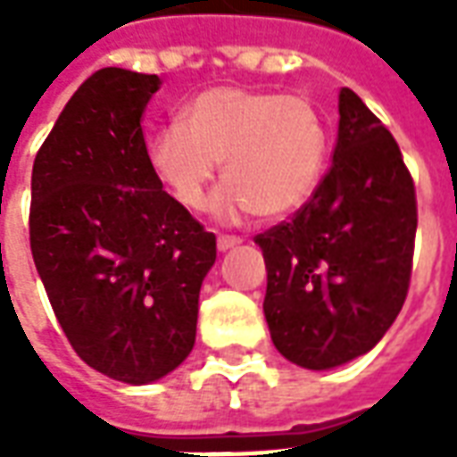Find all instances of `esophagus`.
<instances>
[{"label": "esophagus", "instance_id": "1", "mask_svg": "<svg viewBox=\"0 0 457 457\" xmlns=\"http://www.w3.org/2000/svg\"><path fill=\"white\" fill-rule=\"evenodd\" d=\"M239 242H242V239L235 237V235H220V237H218V249H220V252H228V249L237 247Z\"/></svg>", "mask_w": 457, "mask_h": 457}]
</instances>
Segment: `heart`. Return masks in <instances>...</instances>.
Here are the masks:
<instances>
[{"mask_svg": "<svg viewBox=\"0 0 457 457\" xmlns=\"http://www.w3.org/2000/svg\"><path fill=\"white\" fill-rule=\"evenodd\" d=\"M328 159V127L301 95L210 87L195 95L151 139L149 161L183 208L208 200L215 166L229 183L218 198L222 218L252 210L281 218L298 210L320 183Z\"/></svg>", "mask_w": 457, "mask_h": 457, "instance_id": "b5f03b06", "label": "heart"}]
</instances>
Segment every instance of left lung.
<instances>
[{
  "instance_id": "1",
  "label": "left lung",
  "mask_w": 457,
  "mask_h": 457,
  "mask_svg": "<svg viewBox=\"0 0 457 457\" xmlns=\"http://www.w3.org/2000/svg\"><path fill=\"white\" fill-rule=\"evenodd\" d=\"M337 110L333 166L294 218L254 237L271 340L306 370L370 353L411 281L416 190L399 144L350 87Z\"/></svg>"
}]
</instances>
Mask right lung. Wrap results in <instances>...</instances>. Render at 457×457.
<instances>
[{"label":"right lung","mask_w":457,"mask_h":457,"mask_svg":"<svg viewBox=\"0 0 457 457\" xmlns=\"http://www.w3.org/2000/svg\"><path fill=\"white\" fill-rule=\"evenodd\" d=\"M159 85L124 68L90 75L31 173V254L55 318L83 362L127 384L188 357L218 254L151 166L141 114Z\"/></svg>","instance_id":"right-lung-1"}]
</instances>
